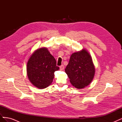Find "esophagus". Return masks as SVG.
Segmentation results:
<instances>
[{"mask_svg": "<svg viewBox=\"0 0 122 122\" xmlns=\"http://www.w3.org/2000/svg\"><path fill=\"white\" fill-rule=\"evenodd\" d=\"M60 69H61V70H63L64 69L65 67H64V66L63 65H61V66H60Z\"/></svg>", "mask_w": 122, "mask_h": 122, "instance_id": "34e87169", "label": "esophagus"}]
</instances>
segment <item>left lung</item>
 I'll use <instances>...</instances> for the list:
<instances>
[{"mask_svg": "<svg viewBox=\"0 0 122 122\" xmlns=\"http://www.w3.org/2000/svg\"><path fill=\"white\" fill-rule=\"evenodd\" d=\"M65 72L70 82L76 88H82L89 85L93 79L95 72L90 54L84 49L73 53Z\"/></svg>", "mask_w": 122, "mask_h": 122, "instance_id": "obj_1", "label": "left lung"}]
</instances>
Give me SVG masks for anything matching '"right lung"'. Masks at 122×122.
Masks as SVG:
<instances>
[{
  "mask_svg": "<svg viewBox=\"0 0 122 122\" xmlns=\"http://www.w3.org/2000/svg\"><path fill=\"white\" fill-rule=\"evenodd\" d=\"M59 69L49 51L46 48H41L35 51L28 61L27 76L34 86L43 89L52 82L54 73Z\"/></svg>",
  "mask_w": 122,
  "mask_h": 122,
  "instance_id": "1",
  "label": "right lung"
}]
</instances>
